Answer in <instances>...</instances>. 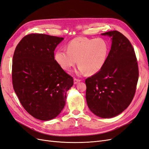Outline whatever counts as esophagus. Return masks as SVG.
Here are the masks:
<instances>
[{
    "label": "esophagus",
    "instance_id": "1",
    "mask_svg": "<svg viewBox=\"0 0 149 149\" xmlns=\"http://www.w3.org/2000/svg\"><path fill=\"white\" fill-rule=\"evenodd\" d=\"M81 81V79H77V78H74V84H77L78 83H79Z\"/></svg>",
    "mask_w": 149,
    "mask_h": 149
}]
</instances>
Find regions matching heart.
I'll return each instance as SVG.
<instances>
[{
	"mask_svg": "<svg viewBox=\"0 0 149 149\" xmlns=\"http://www.w3.org/2000/svg\"><path fill=\"white\" fill-rule=\"evenodd\" d=\"M109 52V45L104 39L78 37L68 43L67 50H58L55 60L65 71H69L78 60L79 73L86 72L88 74H94L102 68Z\"/></svg>",
	"mask_w": 149,
	"mask_h": 149,
	"instance_id": "b5f03b06",
	"label": "heart"
}]
</instances>
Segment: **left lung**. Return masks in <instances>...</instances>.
Returning a JSON list of instances; mask_svg holds the SVG:
<instances>
[{
	"label": "left lung",
	"mask_w": 149,
	"mask_h": 149,
	"mask_svg": "<svg viewBox=\"0 0 149 149\" xmlns=\"http://www.w3.org/2000/svg\"><path fill=\"white\" fill-rule=\"evenodd\" d=\"M102 35L111 37V48L102 68L86 79V97L93 113L111 118L123 112L132 102L139 67L134 49L123 34L114 30Z\"/></svg>",
	"instance_id": "left-lung-1"
}]
</instances>
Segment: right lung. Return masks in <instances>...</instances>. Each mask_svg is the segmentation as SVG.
Listing matches in <instances>:
<instances>
[{"label":"right lung","instance_id":"obj_1","mask_svg":"<svg viewBox=\"0 0 149 149\" xmlns=\"http://www.w3.org/2000/svg\"><path fill=\"white\" fill-rule=\"evenodd\" d=\"M64 38L30 33L22 38L13 56V88L22 106L33 118L51 120L65 105L73 78L58 65L54 51Z\"/></svg>","mask_w":149,"mask_h":149}]
</instances>
